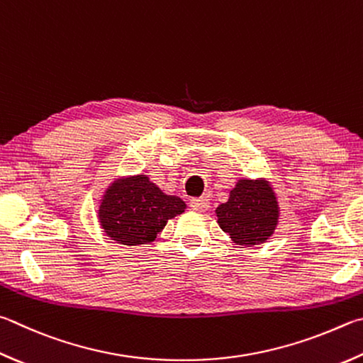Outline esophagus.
Here are the masks:
<instances>
[{"mask_svg": "<svg viewBox=\"0 0 363 363\" xmlns=\"http://www.w3.org/2000/svg\"><path fill=\"white\" fill-rule=\"evenodd\" d=\"M189 204H190V208H192L194 211H199V213H204V211L209 209L208 199H192Z\"/></svg>", "mask_w": 363, "mask_h": 363, "instance_id": "obj_1", "label": "esophagus"}]
</instances>
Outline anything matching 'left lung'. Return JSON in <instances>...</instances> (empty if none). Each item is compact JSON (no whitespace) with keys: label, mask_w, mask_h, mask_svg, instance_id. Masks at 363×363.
<instances>
[{"label":"left lung","mask_w":363,"mask_h":363,"mask_svg":"<svg viewBox=\"0 0 363 363\" xmlns=\"http://www.w3.org/2000/svg\"><path fill=\"white\" fill-rule=\"evenodd\" d=\"M216 214L219 227L236 245L255 246L273 235L279 208L268 181L241 179Z\"/></svg>","instance_id":"1"}]
</instances>
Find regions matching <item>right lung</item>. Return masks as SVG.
I'll list each match as a JSON object with an SVG mask.
<instances>
[{
    "instance_id": "right-lung-1",
    "label": "right lung",
    "mask_w": 363,
    "mask_h": 363,
    "mask_svg": "<svg viewBox=\"0 0 363 363\" xmlns=\"http://www.w3.org/2000/svg\"><path fill=\"white\" fill-rule=\"evenodd\" d=\"M186 203L162 190L140 174L117 181L103 196L98 209L101 228L109 238L125 246L146 245L167 225L168 219L179 216Z\"/></svg>"
}]
</instances>
